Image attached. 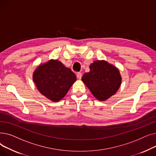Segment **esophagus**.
<instances>
[{"label":"esophagus","instance_id":"obj_1","mask_svg":"<svg viewBox=\"0 0 156 156\" xmlns=\"http://www.w3.org/2000/svg\"><path fill=\"white\" fill-rule=\"evenodd\" d=\"M76 76H77V78H78L79 80H80V79L81 78V76H82V75H81V73H78L76 74Z\"/></svg>","mask_w":156,"mask_h":156}]
</instances>
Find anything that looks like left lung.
Instances as JSON below:
<instances>
[{
  "label": "left lung",
  "mask_w": 156,
  "mask_h": 156,
  "mask_svg": "<svg viewBox=\"0 0 156 156\" xmlns=\"http://www.w3.org/2000/svg\"><path fill=\"white\" fill-rule=\"evenodd\" d=\"M90 72L81 78L93 95L100 101L114 95L121 83L119 69L105 61H95L89 66Z\"/></svg>",
  "instance_id": "8db88e82"
}]
</instances>
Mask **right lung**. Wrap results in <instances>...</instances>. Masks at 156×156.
I'll return each mask as SVG.
<instances>
[{"label":"right lung","mask_w":156,"mask_h":156,"mask_svg":"<svg viewBox=\"0 0 156 156\" xmlns=\"http://www.w3.org/2000/svg\"><path fill=\"white\" fill-rule=\"evenodd\" d=\"M33 80L43 95L53 102H59L75 82L76 76L61 62L51 59L36 68Z\"/></svg>","instance_id":"1"}]
</instances>
